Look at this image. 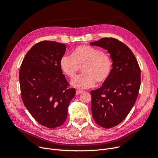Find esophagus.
I'll return each instance as SVG.
<instances>
[{"label":"esophagus","mask_w":158,"mask_h":158,"mask_svg":"<svg viewBox=\"0 0 158 158\" xmlns=\"http://www.w3.org/2000/svg\"><path fill=\"white\" fill-rule=\"evenodd\" d=\"M83 91H79V90H77V91H76V94H77V95H78V94H81V93H82Z\"/></svg>","instance_id":"esophagus-1"}]
</instances>
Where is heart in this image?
<instances>
[{
	"label": "heart",
	"instance_id": "obj_1",
	"mask_svg": "<svg viewBox=\"0 0 158 158\" xmlns=\"http://www.w3.org/2000/svg\"><path fill=\"white\" fill-rule=\"evenodd\" d=\"M60 65L62 71L73 79L81 69V74L72 81L74 87L79 89L90 88L96 84H102L108 79L112 71V61L110 56L99 49L90 46L76 47L71 56H61Z\"/></svg>",
	"mask_w": 158,
	"mask_h": 158
}]
</instances>
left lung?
I'll return each instance as SVG.
<instances>
[{
	"mask_svg": "<svg viewBox=\"0 0 158 158\" xmlns=\"http://www.w3.org/2000/svg\"><path fill=\"white\" fill-rule=\"evenodd\" d=\"M108 50L113 69L102 87L91 91V111L100 127L111 128L127 117L135 104L141 85V70L131 50L123 42L104 37L90 43Z\"/></svg>",
	"mask_w": 158,
	"mask_h": 158,
	"instance_id": "obj_1",
	"label": "left lung"
}]
</instances>
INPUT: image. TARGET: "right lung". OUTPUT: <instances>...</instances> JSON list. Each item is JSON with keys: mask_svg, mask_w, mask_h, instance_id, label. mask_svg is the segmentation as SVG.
Here are the masks:
<instances>
[{"mask_svg": "<svg viewBox=\"0 0 158 158\" xmlns=\"http://www.w3.org/2000/svg\"><path fill=\"white\" fill-rule=\"evenodd\" d=\"M66 48L58 42L41 41L28 50L21 65L23 102L35 121L48 128L65 123L69 104L76 94L75 89L68 88L60 65Z\"/></svg>", "mask_w": 158, "mask_h": 158, "instance_id": "add662e5", "label": "right lung"}]
</instances>
